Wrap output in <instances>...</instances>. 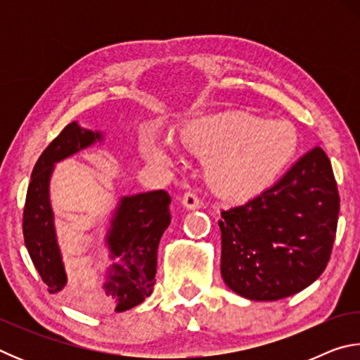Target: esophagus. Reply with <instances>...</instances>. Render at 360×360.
<instances>
[{
	"mask_svg": "<svg viewBox=\"0 0 360 360\" xmlns=\"http://www.w3.org/2000/svg\"><path fill=\"white\" fill-rule=\"evenodd\" d=\"M181 203H182V206H184L186 210H191V211L198 210L200 205H202V203H200V200H198L197 195L192 193V192L184 193V197H182Z\"/></svg>",
	"mask_w": 360,
	"mask_h": 360,
	"instance_id": "34e87169",
	"label": "esophagus"
}]
</instances>
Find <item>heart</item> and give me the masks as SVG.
Masks as SVG:
<instances>
[{
    "label": "heart",
    "mask_w": 360,
    "mask_h": 360,
    "mask_svg": "<svg viewBox=\"0 0 360 360\" xmlns=\"http://www.w3.org/2000/svg\"><path fill=\"white\" fill-rule=\"evenodd\" d=\"M178 143L205 157L203 176L212 192L241 200L260 192L281 173L295 152L297 133L285 120L221 112L188 120ZM141 146L152 162L172 158V146L155 130L144 131Z\"/></svg>",
    "instance_id": "1"
}]
</instances>
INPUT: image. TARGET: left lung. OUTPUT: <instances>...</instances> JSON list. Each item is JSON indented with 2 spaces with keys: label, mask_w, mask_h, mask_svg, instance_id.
Returning a JSON list of instances; mask_svg holds the SVG:
<instances>
[{
  "label": "left lung",
  "mask_w": 360,
  "mask_h": 360,
  "mask_svg": "<svg viewBox=\"0 0 360 360\" xmlns=\"http://www.w3.org/2000/svg\"><path fill=\"white\" fill-rule=\"evenodd\" d=\"M340 197L326 152L314 148L275 186L221 212V273L236 294L273 302L308 288L326 270Z\"/></svg>",
  "instance_id": "left-lung-1"
}]
</instances>
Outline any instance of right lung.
Masks as SVG:
<instances>
[{
    "mask_svg": "<svg viewBox=\"0 0 360 360\" xmlns=\"http://www.w3.org/2000/svg\"><path fill=\"white\" fill-rule=\"evenodd\" d=\"M103 141L101 131H92L71 122L36 162L23 210V238L36 270L51 294L66 288L65 265L60 252L49 186L56 163ZM172 198L165 191L125 195L117 203L106 233L109 257L114 264L101 288L82 292L77 300L89 311H127L152 294L157 273V249L163 231L172 222Z\"/></svg>",
    "mask_w": 360,
    "mask_h": 360,
    "instance_id": "1",
    "label": "right lung"
}]
</instances>
